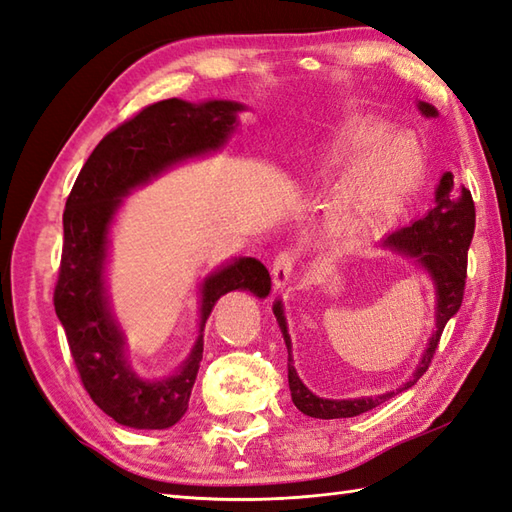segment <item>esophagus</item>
<instances>
[{"instance_id":"34e87169","label":"esophagus","mask_w":512,"mask_h":512,"mask_svg":"<svg viewBox=\"0 0 512 512\" xmlns=\"http://www.w3.org/2000/svg\"><path fill=\"white\" fill-rule=\"evenodd\" d=\"M295 262H297L295 250H281V253L275 257V262H273V281H275L277 288L288 286L292 273H295Z\"/></svg>"}]
</instances>
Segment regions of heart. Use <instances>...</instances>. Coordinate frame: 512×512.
I'll return each mask as SVG.
<instances>
[{
  "instance_id": "b5f03b06",
  "label": "heart",
  "mask_w": 512,
  "mask_h": 512,
  "mask_svg": "<svg viewBox=\"0 0 512 512\" xmlns=\"http://www.w3.org/2000/svg\"><path fill=\"white\" fill-rule=\"evenodd\" d=\"M347 171L330 204V228L343 242L394 226L420 189V149L374 116H352L330 127L314 147L310 176L332 182Z\"/></svg>"
}]
</instances>
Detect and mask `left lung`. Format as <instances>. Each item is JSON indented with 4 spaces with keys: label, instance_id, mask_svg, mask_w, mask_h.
<instances>
[{
    "label": "left lung",
    "instance_id": "left-lung-1",
    "mask_svg": "<svg viewBox=\"0 0 512 512\" xmlns=\"http://www.w3.org/2000/svg\"><path fill=\"white\" fill-rule=\"evenodd\" d=\"M420 112L424 116H438L436 107L429 103H418ZM475 231V204L471 198V191L453 184V173L447 171L442 176L438 191H436V206L416 220L413 224L400 228V231L385 237L383 246H387L394 253H402L411 257L413 262L420 264L427 270L433 284H436V332L429 339V347L424 350L420 363L416 367V374L405 383L402 389H409L418 383V378L427 372L431 365V358L438 350L440 336L444 332V325L449 323L455 312L460 310L464 299V286H466V264H469V246ZM275 317L284 334V341L288 347V385L290 396L295 407L306 413L310 418L321 420H334V418H354L361 413L378 407L380 402L396 396L398 391H387L383 396L374 398H350V400H330L319 398L301 383L297 376V369L292 365V345L284 319V308L281 301L275 303Z\"/></svg>",
    "mask_w": 512,
    "mask_h": 512
}]
</instances>
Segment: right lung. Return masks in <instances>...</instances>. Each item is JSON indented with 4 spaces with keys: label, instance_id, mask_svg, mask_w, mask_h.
Listing matches in <instances>:
<instances>
[{
    "label": "right lung",
    "instance_id": "right-lung-1",
    "mask_svg": "<svg viewBox=\"0 0 512 512\" xmlns=\"http://www.w3.org/2000/svg\"><path fill=\"white\" fill-rule=\"evenodd\" d=\"M244 105L233 101L147 105L107 134L85 162L63 211V250L54 310L63 325L76 372L90 398L118 424L134 429H169L189 407L202 361V330L213 306L231 290L270 292L262 262L239 257L204 279L200 336L176 374L140 378L125 358V339L105 295L107 233L125 195L176 162L220 149Z\"/></svg>",
    "mask_w": 512,
    "mask_h": 512
}]
</instances>
